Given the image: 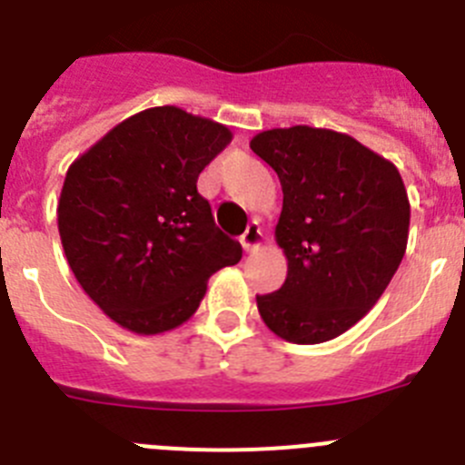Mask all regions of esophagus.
Masks as SVG:
<instances>
[{"label": "esophagus", "mask_w": 465, "mask_h": 465, "mask_svg": "<svg viewBox=\"0 0 465 465\" xmlns=\"http://www.w3.org/2000/svg\"><path fill=\"white\" fill-rule=\"evenodd\" d=\"M263 242V233H262V227H259L257 223H250L247 224L245 233L241 236V245L245 252H254V250H259Z\"/></svg>", "instance_id": "obj_1"}]
</instances>
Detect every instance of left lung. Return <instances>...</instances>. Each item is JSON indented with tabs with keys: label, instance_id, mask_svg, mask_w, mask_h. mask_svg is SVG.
<instances>
[{
	"label": "left lung",
	"instance_id": "obj_1",
	"mask_svg": "<svg viewBox=\"0 0 465 465\" xmlns=\"http://www.w3.org/2000/svg\"><path fill=\"white\" fill-rule=\"evenodd\" d=\"M250 149L277 172L275 241L282 289L257 296L259 314L293 344L331 341L379 302L409 242L401 173L351 134L312 125L254 134Z\"/></svg>",
	"mask_w": 465,
	"mask_h": 465
}]
</instances>
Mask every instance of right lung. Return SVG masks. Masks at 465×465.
<instances>
[{"label":"right lung","mask_w":465,"mask_h":465,"mask_svg":"<svg viewBox=\"0 0 465 465\" xmlns=\"http://www.w3.org/2000/svg\"><path fill=\"white\" fill-rule=\"evenodd\" d=\"M227 125L173 105L128 116L77 155L56 224L86 296L134 335L173 331L197 312L208 277L242 247L213 223L197 179L232 142Z\"/></svg>","instance_id":"add662e5"}]
</instances>
